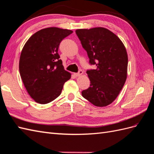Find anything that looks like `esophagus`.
Wrapping results in <instances>:
<instances>
[{
	"instance_id": "1",
	"label": "esophagus",
	"mask_w": 154,
	"mask_h": 154,
	"mask_svg": "<svg viewBox=\"0 0 154 154\" xmlns=\"http://www.w3.org/2000/svg\"><path fill=\"white\" fill-rule=\"evenodd\" d=\"M82 73H83V72H82V70H79V72L74 73V75L75 76V77H79V76L81 75H82Z\"/></svg>"
}]
</instances>
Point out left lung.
Listing matches in <instances>:
<instances>
[{
	"mask_svg": "<svg viewBox=\"0 0 154 154\" xmlns=\"http://www.w3.org/2000/svg\"><path fill=\"white\" fill-rule=\"evenodd\" d=\"M75 32L90 64L96 66L86 71L90 85L82 96L97 107H105L115 101L126 81V49L119 38L107 29H78Z\"/></svg>",
	"mask_w": 154,
	"mask_h": 154,
	"instance_id": "obj_1",
	"label": "left lung"
}]
</instances>
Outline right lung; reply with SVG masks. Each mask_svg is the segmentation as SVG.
Masks as SVG:
<instances>
[{
	"label": "right lung",
	"mask_w": 154,
	"mask_h": 154,
	"mask_svg": "<svg viewBox=\"0 0 154 154\" xmlns=\"http://www.w3.org/2000/svg\"><path fill=\"white\" fill-rule=\"evenodd\" d=\"M73 31L49 27L38 31L26 42L19 59V72L32 99L50 103L60 95L71 74L66 72L58 53L60 42Z\"/></svg>",
	"instance_id": "1"
}]
</instances>
